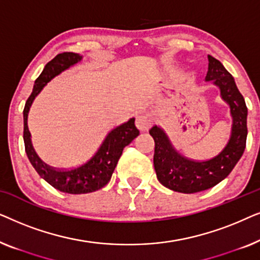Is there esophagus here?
<instances>
[{
    "label": "esophagus",
    "instance_id": "1",
    "mask_svg": "<svg viewBox=\"0 0 260 260\" xmlns=\"http://www.w3.org/2000/svg\"><path fill=\"white\" fill-rule=\"evenodd\" d=\"M152 123H154V119L148 113H141L136 117V126L141 131H147L150 129Z\"/></svg>",
    "mask_w": 260,
    "mask_h": 260
}]
</instances>
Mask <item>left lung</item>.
<instances>
[{
  "mask_svg": "<svg viewBox=\"0 0 260 260\" xmlns=\"http://www.w3.org/2000/svg\"><path fill=\"white\" fill-rule=\"evenodd\" d=\"M206 81H212L220 90V95L230 105L232 131L225 148L207 161H194L180 155L168 136L158 126L149 130L155 141L154 167L163 186L179 193H198L214 187L229 176L244 154L247 137V108L238 90L232 74L221 62L208 55Z\"/></svg>",
  "mask_w": 260,
  "mask_h": 260,
  "instance_id": "left-lung-1",
  "label": "left lung"
}]
</instances>
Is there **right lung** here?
<instances>
[{
	"mask_svg": "<svg viewBox=\"0 0 260 260\" xmlns=\"http://www.w3.org/2000/svg\"><path fill=\"white\" fill-rule=\"evenodd\" d=\"M81 60L83 55L72 52L60 53L51 60L35 80L33 92L27 99L23 109V141L28 159L46 182L55 189L69 194L92 193L104 187L111 179L123 149L140 135V131L135 126V118H130L127 122L110 131L98 150L83 165L74 167L72 169L62 170L53 168L41 161L31 144L30 133L27 125L28 112L35 97L40 93L47 83L63 71L80 62Z\"/></svg>",
	"mask_w": 260,
	"mask_h": 260,
	"instance_id": "right-lung-1",
	"label": "right lung"
}]
</instances>
